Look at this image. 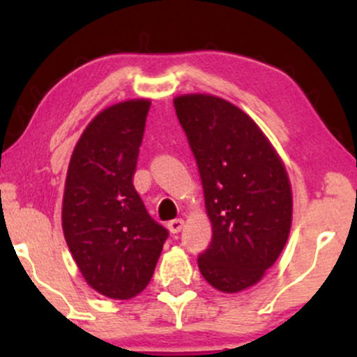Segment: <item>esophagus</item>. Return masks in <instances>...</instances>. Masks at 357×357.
Segmentation results:
<instances>
[{"label":"esophagus","mask_w":357,"mask_h":357,"mask_svg":"<svg viewBox=\"0 0 357 357\" xmlns=\"http://www.w3.org/2000/svg\"><path fill=\"white\" fill-rule=\"evenodd\" d=\"M183 227H184V221L181 218H174L167 223V228H169L171 233H179L183 230Z\"/></svg>","instance_id":"1"}]
</instances>
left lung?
Wrapping results in <instances>:
<instances>
[{
  "mask_svg": "<svg viewBox=\"0 0 357 357\" xmlns=\"http://www.w3.org/2000/svg\"><path fill=\"white\" fill-rule=\"evenodd\" d=\"M203 183L211 243L198 257L208 284L233 294L261 280L292 225L289 176L268 139L243 110L206 93L174 99Z\"/></svg>",
  "mask_w": 357,
  "mask_h": 357,
  "instance_id": "1",
  "label": "left lung"
}]
</instances>
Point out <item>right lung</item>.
<instances>
[{
	"instance_id": "right-lung-1",
	"label": "right lung",
	"mask_w": 357,
	"mask_h": 357,
	"mask_svg": "<svg viewBox=\"0 0 357 357\" xmlns=\"http://www.w3.org/2000/svg\"><path fill=\"white\" fill-rule=\"evenodd\" d=\"M151 102H119L85 127L68 165L61 227L85 282L102 296L136 297L149 284L167 230L132 184Z\"/></svg>"
}]
</instances>
